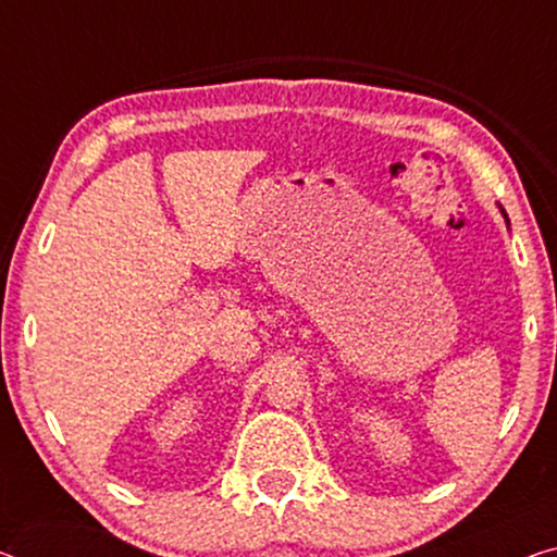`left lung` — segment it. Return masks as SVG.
I'll list each match as a JSON object with an SVG mask.
<instances>
[{"mask_svg": "<svg viewBox=\"0 0 557 557\" xmlns=\"http://www.w3.org/2000/svg\"><path fill=\"white\" fill-rule=\"evenodd\" d=\"M505 218H508V214H505Z\"/></svg>", "mask_w": 557, "mask_h": 557, "instance_id": "left-lung-1", "label": "left lung"}]
</instances>
